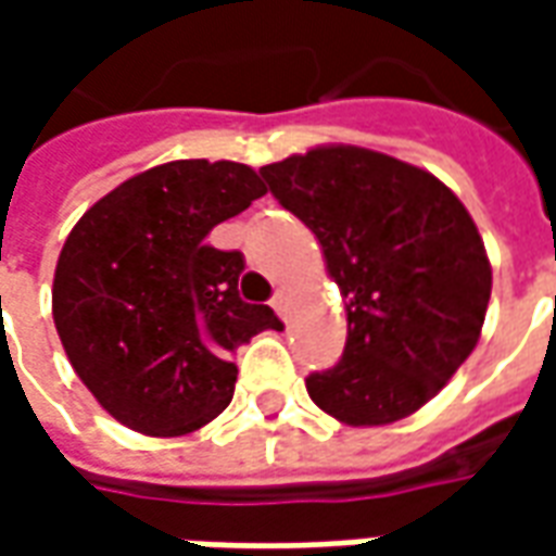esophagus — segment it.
I'll return each mask as SVG.
<instances>
[{
    "label": "esophagus",
    "mask_w": 556,
    "mask_h": 556,
    "mask_svg": "<svg viewBox=\"0 0 556 556\" xmlns=\"http://www.w3.org/2000/svg\"><path fill=\"white\" fill-rule=\"evenodd\" d=\"M289 289H277L274 291V298H270V306L277 309V315H282L286 318V313H289Z\"/></svg>",
    "instance_id": "obj_1"
}]
</instances>
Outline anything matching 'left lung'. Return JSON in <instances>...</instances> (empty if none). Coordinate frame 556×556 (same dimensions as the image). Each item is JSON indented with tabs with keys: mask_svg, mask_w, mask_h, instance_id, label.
Segmentation results:
<instances>
[{
	"mask_svg": "<svg viewBox=\"0 0 556 556\" xmlns=\"http://www.w3.org/2000/svg\"><path fill=\"white\" fill-rule=\"evenodd\" d=\"M309 226L342 291V361L306 378L345 426H387L438 396L477 349L491 265L477 223L431 172L357 146H321L258 169Z\"/></svg>",
	"mask_w": 556,
	"mask_h": 556,
	"instance_id": "left-lung-1",
	"label": "left lung"
}]
</instances>
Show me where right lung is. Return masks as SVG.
<instances>
[{
	"mask_svg": "<svg viewBox=\"0 0 556 556\" xmlns=\"http://www.w3.org/2000/svg\"><path fill=\"white\" fill-rule=\"evenodd\" d=\"M250 166L172 160L139 172L79 217L53 279V321L79 381L127 429L178 438L226 410L231 354L267 327L243 303V255L207 231L265 195Z\"/></svg>",
	"mask_w": 556,
	"mask_h": 556,
	"instance_id": "add662e5",
	"label": "right lung"
}]
</instances>
